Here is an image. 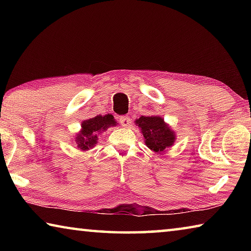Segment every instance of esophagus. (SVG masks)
<instances>
[{"instance_id":"1","label":"esophagus","mask_w":251,"mask_h":251,"mask_svg":"<svg viewBox=\"0 0 251 251\" xmlns=\"http://www.w3.org/2000/svg\"><path fill=\"white\" fill-rule=\"evenodd\" d=\"M120 122H121L122 126H124V127H129L131 125V120L129 118V116L120 117Z\"/></svg>"}]
</instances>
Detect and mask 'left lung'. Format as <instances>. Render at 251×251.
<instances>
[{
	"instance_id": "left-lung-1",
	"label": "left lung",
	"mask_w": 251,
	"mask_h": 251,
	"mask_svg": "<svg viewBox=\"0 0 251 251\" xmlns=\"http://www.w3.org/2000/svg\"><path fill=\"white\" fill-rule=\"evenodd\" d=\"M144 136V143L151 151L160 154L176 142L175 130L158 115L141 116L135 121Z\"/></svg>"
}]
</instances>
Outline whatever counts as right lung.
Masks as SVG:
<instances>
[{"instance_id": "add662e5", "label": "right lung", "mask_w": 251, "mask_h": 251, "mask_svg": "<svg viewBox=\"0 0 251 251\" xmlns=\"http://www.w3.org/2000/svg\"><path fill=\"white\" fill-rule=\"evenodd\" d=\"M117 124L118 123L116 120H114L112 114L97 115L90 120L84 121L83 124L80 125L82 128L74 137L77 148L82 151H86L95 147V145H97V141H99V136L109 127L116 126Z\"/></svg>"}]
</instances>
